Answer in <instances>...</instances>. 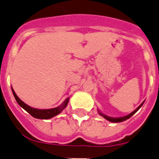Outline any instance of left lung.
Returning <instances> with one entry per match:
<instances>
[{"label":"left lung","mask_w":159,"mask_h":159,"mask_svg":"<svg viewBox=\"0 0 159 159\" xmlns=\"http://www.w3.org/2000/svg\"><path fill=\"white\" fill-rule=\"evenodd\" d=\"M144 102H143L142 104H140V106L138 107L137 109H135V111H133L132 113H131L130 114H128V115L126 116H124V117H109V116L105 115V114H104V113H100V111H99V113H100V115H101L102 117H104L105 119H107L108 121H109V122H123V121H125V120L128 119V118H130V117H131V116L133 115L134 113H135L136 112H137L139 109H140V108L143 105V104H144Z\"/></svg>","instance_id":"obj_1"}]
</instances>
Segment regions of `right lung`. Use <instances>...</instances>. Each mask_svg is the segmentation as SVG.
I'll return each mask as SVG.
<instances>
[{"mask_svg":"<svg viewBox=\"0 0 159 159\" xmlns=\"http://www.w3.org/2000/svg\"><path fill=\"white\" fill-rule=\"evenodd\" d=\"M11 88H12V87H11ZM12 92L14 96H15V100H16L17 103H18L24 110L27 111L28 113H30L33 117H36V118H39V119H49V118H51V117L58 115L59 113H61L62 111L66 108L67 104H68V100H69V98H67L66 100L64 101V103H63L61 105H59V107H57V108H54V109H37L28 106V104H26L24 102L22 101V100L17 96L15 91H14L13 89Z\"/></svg>","mask_w":159,"mask_h":159,"instance_id":"add662e5","label":"right lung"}]
</instances>
